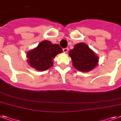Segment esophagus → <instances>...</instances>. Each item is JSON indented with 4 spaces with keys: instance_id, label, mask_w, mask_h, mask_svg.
Returning a JSON list of instances; mask_svg holds the SVG:
<instances>
[{
    "instance_id": "obj_1",
    "label": "esophagus",
    "mask_w": 121,
    "mask_h": 121,
    "mask_svg": "<svg viewBox=\"0 0 121 121\" xmlns=\"http://www.w3.org/2000/svg\"><path fill=\"white\" fill-rule=\"evenodd\" d=\"M63 51L64 53H67L68 51V49L67 48H63Z\"/></svg>"
}]
</instances>
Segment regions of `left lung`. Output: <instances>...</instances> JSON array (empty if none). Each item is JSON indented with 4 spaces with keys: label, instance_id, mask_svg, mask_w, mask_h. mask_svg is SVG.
Segmentation results:
<instances>
[{
    "label": "left lung",
    "instance_id": "1",
    "mask_svg": "<svg viewBox=\"0 0 121 121\" xmlns=\"http://www.w3.org/2000/svg\"><path fill=\"white\" fill-rule=\"evenodd\" d=\"M73 65L78 71L89 72L98 64L99 57L85 43H80L75 45L69 51Z\"/></svg>",
    "mask_w": 121,
    "mask_h": 121
}]
</instances>
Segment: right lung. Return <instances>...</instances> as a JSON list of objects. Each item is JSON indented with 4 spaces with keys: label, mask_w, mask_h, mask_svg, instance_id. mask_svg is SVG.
I'll return each mask as SVG.
<instances>
[{
    "label": "right lung",
    "mask_w": 121,
    "mask_h": 121,
    "mask_svg": "<svg viewBox=\"0 0 121 121\" xmlns=\"http://www.w3.org/2000/svg\"><path fill=\"white\" fill-rule=\"evenodd\" d=\"M63 49L59 44L49 41H43L36 48L27 53V62L31 67L39 71H44L53 65V60Z\"/></svg>",
    "instance_id": "1"
}]
</instances>
